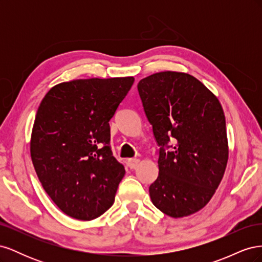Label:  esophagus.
<instances>
[{
  "label": "esophagus",
  "instance_id": "34e87169",
  "mask_svg": "<svg viewBox=\"0 0 262 262\" xmlns=\"http://www.w3.org/2000/svg\"><path fill=\"white\" fill-rule=\"evenodd\" d=\"M139 163H140V161L138 160V158H129L128 162H126V164H128V166L131 169L136 168L137 166L139 165Z\"/></svg>",
  "mask_w": 262,
  "mask_h": 262
}]
</instances>
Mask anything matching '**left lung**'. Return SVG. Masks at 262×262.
Wrapping results in <instances>:
<instances>
[{"mask_svg":"<svg viewBox=\"0 0 262 262\" xmlns=\"http://www.w3.org/2000/svg\"><path fill=\"white\" fill-rule=\"evenodd\" d=\"M138 91L160 146L150 200L166 215L188 216L207 205L223 178L224 112L207 87L186 73H155L141 80Z\"/></svg>","mask_w":262,"mask_h":262,"instance_id":"left-lung-1","label":"left lung"}]
</instances>
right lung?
Segmentation results:
<instances>
[{
    "label": "right lung",
    "mask_w": 262,
    "mask_h": 262,
    "mask_svg": "<svg viewBox=\"0 0 262 262\" xmlns=\"http://www.w3.org/2000/svg\"><path fill=\"white\" fill-rule=\"evenodd\" d=\"M133 77L61 83L37 110L30 155L45 191L67 215L91 221L104 214L125 170L110 146V119Z\"/></svg>",
    "instance_id": "right-lung-1"
}]
</instances>
